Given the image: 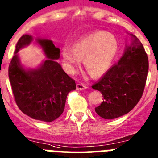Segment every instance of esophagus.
Here are the masks:
<instances>
[{
	"label": "esophagus",
	"mask_w": 158,
	"mask_h": 158,
	"mask_svg": "<svg viewBox=\"0 0 158 158\" xmlns=\"http://www.w3.org/2000/svg\"><path fill=\"white\" fill-rule=\"evenodd\" d=\"M76 89H77V90H78V91H82V90H85V89H86L87 86L82 83H78V84H77V85H76Z\"/></svg>",
	"instance_id": "esophagus-1"
}]
</instances>
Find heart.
<instances>
[{
  "label": "heart",
  "mask_w": 158,
  "mask_h": 158,
  "mask_svg": "<svg viewBox=\"0 0 158 158\" xmlns=\"http://www.w3.org/2000/svg\"><path fill=\"white\" fill-rule=\"evenodd\" d=\"M118 49L119 43L114 34L99 30L77 40L73 48L63 46L62 56L69 72H74L85 58V68L92 76L99 77L110 67Z\"/></svg>",
  "instance_id": "1"
}]
</instances>
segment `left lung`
Returning a JSON list of instances; mask_svg holds the SVG:
<instances>
[{"label":"left lung","instance_id":"8db88e82","mask_svg":"<svg viewBox=\"0 0 158 158\" xmlns=\"http://www.w3.org/2000/svg\"><path fill=\"white\" fill-rule=\"evenodd\" d=\"M131 45L92 89L101 92L102 103L95 108L104 119H114L128 114L143 95L149 69L148 57L142 43L133 34Z\"/></svg>","mask_w":158,"mask_h":158}]
</instances>
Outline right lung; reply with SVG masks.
I'll return each mask as SVG.
<instances>
[{"mask_svg": "<svg viewBox=\"0 0 158 158\" xmlns=\"http://www.w3.org/2000/svg\"><path fill=\"white\" fill-rule=\"evenodd\" d=\"M32 40L31 35L25 34L17 42L8 67L9 81L15 102L23 114L33 119L52 122L63 114L68 93L76 89V84L56 62L60 50L51 40H36L47 57L45 61L36 69L23 67L18 52Z\"/></svg>", "mask_w": 158, "mask_h": 158, "instance_id": "obj_1", "label": "right lung"}]
</instances>
